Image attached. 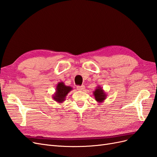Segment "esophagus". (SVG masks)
<instances>
[{
    "instance_id": "1",
    "label": "esophagus",
    "mask_w": 157,
    "mask_h": 157,
    "mask_svg": "<svg viewBox=\"0 0 157 157\" xmlns=\"http://www.w3.org/2000/svg\"><path fill=\"white\" fill-rule=\"evenodd\" d=\"M77 88L78 90H79V91H82V90H84L85 86H77Z\"/></svg>"
}]
</instances>
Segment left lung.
<instances>
[{
    "mask_svg": "<svg viewBox=\"0 0 157 157\" xmlns=\"http://www.w3.org/2000/svg\"><path fill=\"white\" fill-rule=\"evenodd\" d=\"M93 94L94 96V98L96 101L98 103H103L105 100L107 98V94L104 91L102 87L100 86H98L96 90L93 92Z\"/></svg>",
    "mask_w": 157,
    "mask_h": 157,
    "instance_id": "8db88e82",
    "label": "left lung"
}]
</instances>
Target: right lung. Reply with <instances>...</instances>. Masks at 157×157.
I'll list each match as a JSON object with an SVG mask.
<instances>
[{
  "label": "right lung",
  "instance_id": "add662e5",
  "mask_svg": "<svg viewBox=\"0 0 157 157\" xmlns=\"http://www.w3.org/2000/svg\"><path fill=\"white\" fill-rule=\"evenodd\" d=\"M72 90V87L65 86L64 82H58L56 88V92L52 96V98L54 99V101L58 102V103H63L65 100V98L67 97L69 92H71Z\"/></svg>",
  "mask_w": 157,
  "mask_h": 157
}]
</instances>
